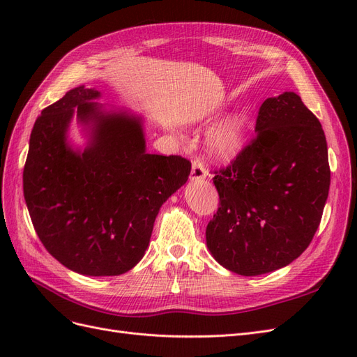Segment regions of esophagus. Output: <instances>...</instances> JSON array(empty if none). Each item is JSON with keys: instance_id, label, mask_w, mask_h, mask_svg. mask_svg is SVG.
I'll use <instances>...</instances> for the list:
<instances>
[{"instance_id": "34e87169", "label": "esophagus", "mask_w": 357, "mask_h": 357, "mask_svg": "<svg viewBox=\"0 0 357 357\" xmlns=\"http://www.w3.org/2000/svg\"><path fill=\"white\" fill-rule=\"evenodd\" d=\"M207 177V169H205L204 164L199 159L192 160V171H190V178L192 180H204Z\"/></svg>"}]
</instances>
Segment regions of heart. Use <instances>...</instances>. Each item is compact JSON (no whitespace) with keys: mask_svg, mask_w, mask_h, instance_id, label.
<instances>
[{"mask_svg":"<svg viewBox=\"0 0 357 357\" xmlns=\"http://www.w3.org/2000/svg\"><path fill=\"white\" fill-rule=\"evenodd\" d=\"M208 150L218 159H231L238 155L247 142V117L235 114L214 126L208 132Z\"/></svg>","mask_w":357,"mask_h":357,"instance_id":"1","label":"heart"}]
</instances>
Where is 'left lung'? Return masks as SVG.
<instances>
[{
    "label": "left lung",
    "mask_w": 357,
    "mask_h": 357,
    "mask_svg": "<svg viewBox=\"0 0 357 357\" xmlns=\"http://www.w3.org/2000/svg\"><path fill=\"white\" fill-rule=\"evenodd\" d=\"M255 138L213 178L220 207L205 238L213 257L240 275L273 273L310 245L328 199V144L295 92L264 101Z\"/></svg>",
    "instance_id": "left-lung-1"
}]
</instances>
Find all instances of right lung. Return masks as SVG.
<instances>
[{"instance_id": "1", "label": "right lung", "mask_w": 357, "mask_h": 357, "mask_svg": "<svg viewBox=\"0 0 357 357\" xmlns=\"http://www.w3.org/2000/svg\"><path fill=\"white\" fill-rule=\"evenodd\" d=\"M79 86L46 107L32 128L24 197L46 250L74 273L121 275L147 250L156 215L190 174L181 156L146 152L143 117L107 110ZM90 138L68 142L73 114Z\"/></svg>"}]
</instances>
